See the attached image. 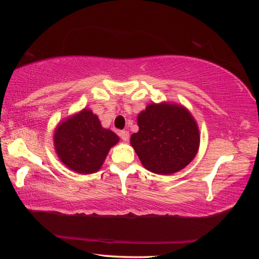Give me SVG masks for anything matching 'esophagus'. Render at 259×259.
Masks as SVG:
<instances>
[{
    "mask_svg": "<svg viewBox=\"0 0 259 259\" xmlns=\"http://www.w3.org/2000/svg\"><path fill=\"white\" fill-rule=\"evenodd\" d=\"M120 137H121L122 140H123V142H128V139H129V131H126V130L120 131Z\"/></svg>",
    "mask_w": 259,
    "mask_h": 259,
    "instance_id": "1",
    "label": "esophagus"
}]
</instances>
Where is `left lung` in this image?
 I'll use <instances>...</instances> for the list:
<instances>
[{
    "mask_svg": "<svg viewBox=\"0 0 259 259\" xmlns=\"http://www.w3.org/2000/svg\"><path fill=\"white\" fill-rule=\"evenodd\" d=\"M138 133L130 137L142 164L151 172L171 175L194 159L200 134L192 114L182 105H147L138 114Z\"/></svg>",
    "mask_w": 259,
    "mask_h": 259,
    "instance_id": "obj_1",
    "label": "left lung"
}]
</instances>
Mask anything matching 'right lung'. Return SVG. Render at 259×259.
<instances>
[{
  "instance_id": "obj_1",
  "label": "right lung",
  "mask_w": 259,
  "mask_h": 259,
  "mask_svg": "<svg viewBox=\"0 0 259 259\" xmlns=\"http://www.w3.org/2000/svg\"><path fill=\"white\" fill-rule=\"evenodd\" d=\"M119 136L100 124L97 115L84 108L61 122L55 130L57 155L68 169L78 174H94L102 168Z\"/></svg>"
}]
</instances>
